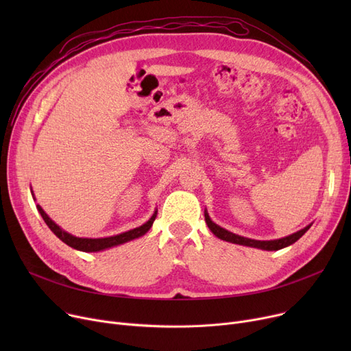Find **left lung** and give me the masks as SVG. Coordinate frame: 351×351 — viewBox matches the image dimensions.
Instances as JSON below:
<instances>
[{
    "label": "left lung",
    "mask_w": 351,
    "mask_h": 351,
    "mask_svg": "<svg viewBox=\"0 0 351 351\" xmlns=\"http://www.w3.org/2000/svg\"><path fill=\"white\" fill-rule=\"evenodd\" d=\"M205 220H206V225L209 226V229L212 230V233L215 236H217L219 239H222V241H226V242H230V243H236V245H243V246H252V247H257V249H263V250H279V249H283L286 246H290L291 243H294L296 241H299V239L308 230L310 225L296 233H293L290 236H286V237H282V239H278V241H253V239H247V237H243V236H239V234H234L223 228L217 226L216 223H213L209 215L205 213Z\"/></svg>",
    "instance_id": "1"
}]
</instances>
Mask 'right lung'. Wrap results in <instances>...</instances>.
Listing matches in <instances>:
<instances>
[{"label": "right lung", "mask_w": 351, "mask_h": 351, "mask_svg": "<svg viewBox=\"0 0 351 351\" xmlns=\"http://www.w3.org/2000/svg\"><path fill=\"white\" fill-rule=\"evenodd\" d=\"M36 209L41 213L43 219L45 220V223L48 225V228L55 233V236H58L64 243H66L68 246L81 250V252H99L108 247L112 246H118L122 245L125 242L132 241V239H136L139 236H143L147 230L151 229V226L154 225V220L156 217V212L154 213V216L147 220V222L139 228H135L129 232L117 234V236H110V237H102V239H84V237H75L69 233H66L65 230H62L58 225H55L52 220L48 217V215L43 210V208L40 205H36Z\"/></svg>", "instance_id": "obj_1"}]
</instances>
